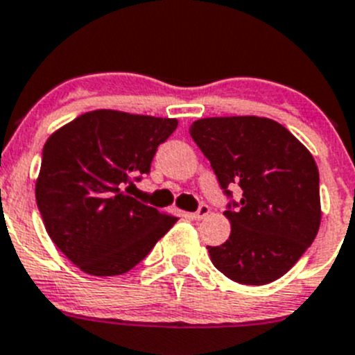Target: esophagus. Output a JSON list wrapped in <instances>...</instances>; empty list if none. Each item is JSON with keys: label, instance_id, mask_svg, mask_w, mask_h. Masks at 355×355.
Returning <instances> with one entry per match:
<instances>
[{"label": "esophagus", "instance_id": "34e87169", "mask_svg": "<svg viewBox=\"0 0 355 355\" xmlns=\"http://www.w3.org/2000/svg\"><path fill=\"white\" fill-rule=\"evenodd\" d=\"M208 214H210V208H208V205H200V208H198L196 211H193V214H187V215L193 218V220H201V218L207 217Z\"/></svg>", "mask_w": 355, "mask_h": 355}]
</instances>
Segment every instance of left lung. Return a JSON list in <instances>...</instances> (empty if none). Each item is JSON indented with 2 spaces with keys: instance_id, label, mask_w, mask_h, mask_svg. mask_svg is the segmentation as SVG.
Returning <instances> with one entry per match:
<instances>
[{
  "instance_id": "8db88e82",
  "label": "left lung",
  "mask_w": 355,
  "mask_h": 355,
  "mask_svg": "<svg viewBox=\"0 0 355 355\" xmlns=\"http://www.w3.org/2000/svg\"><path fill=\"white\" fill-rule=\"evenodd\" d=\"M189 132L224 193L243 191L224 215L230 240L207 247L214 266L245 286H264L297 263L320 226L319 170L308 148L266 117H207Z\"/></svg>"
}]
</instances>
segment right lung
<instances>
[{"mask_svg":"<svg viewBox=\"0 0 355 355\" xmlns=\"http://www.w3.org/2000/svg\"><path fill=\"white\" fill-rule=\"evenodd\" d=\"M177 125V119L92 110L45 141L36 205L51 240L84 273H125L178 220L129 196Z\"/></svg>","mask_w":355,"mask_h":355,"instance_id":"obj_1","label":"right lung"}]
</instances>
